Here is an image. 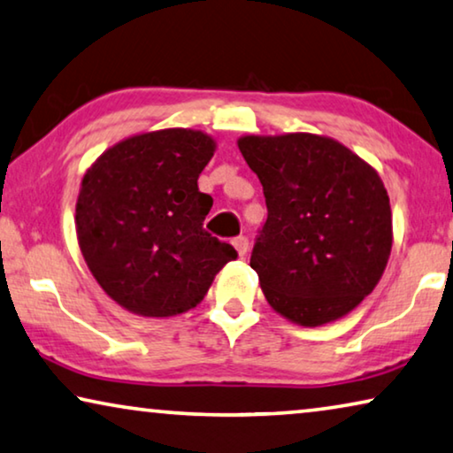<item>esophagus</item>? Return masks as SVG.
Masks as SVG:
<instances>
[{"label":"esophagus","instance_id":"1","mask_svg":"<svg viewBox=\"0 0 453 453\" xmlns=\"http://www.w3.org/2000/svg\"><path fill=\"white\" fill-rule=\"evenodd\" d=\"M232 246L235 248V252H238L240 258H244V256L248 254V238H246V235H238V238H234Z\"/></svg>","mask_w":453,"mask_h":453}]
</instances>
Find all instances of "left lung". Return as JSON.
Segmentation results:
<instances>
[{"mask_svg": "<svg viewBox=\"0 0 453 453\" xmlns=\"http://www.w3.org/2000/svg\"><path fill=\"white\" fill-rule=\"evenodd\" d=\"M268 218L250 266L276 313L317 327L348 315L374 291L393 248L382 179L327 136H242Z\"/></svg>", "mask_w": 453, "mask_h": 453, "instance_id": "obj_1", "label": "left lung"}]
</instances>
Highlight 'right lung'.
Returning a JSON list of instances; mask_svg holds the SVG:
<instances>
[{"label": "right lung", "mask_w": 453, "mask_h": 453, "mask_svg": "<svg viewBox=\"0 0 453 453\" xmlns=\"http://www.w3.org/2000/svg\"><path fill=\"white\" fill-rule=\"evenodd\" d=\"M215 146L201 130L166 127L118 142L87 168L75 209L79 248L99 287L127 311L185 313L238 258L203 229L213 199L197 179Z\"/></svg>", "instance_id": "right-lung-1"}]
</instances>
